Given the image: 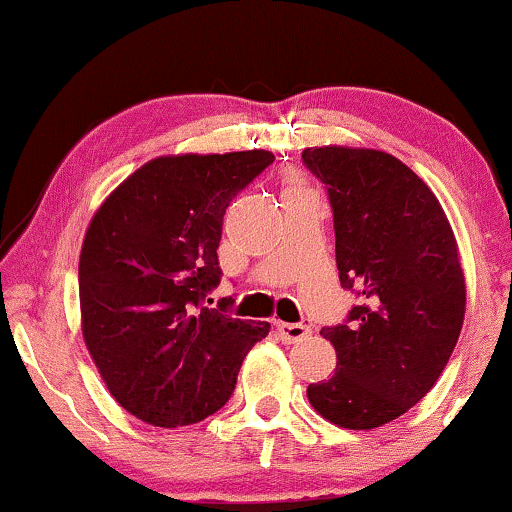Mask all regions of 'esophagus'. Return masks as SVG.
Instances as JSON below:
<instances>
[{
    "label": "esophagus",
    "instance_id": "esophagus-1",
    "mask_svg": "<svg viewBox=\"0 0 512 512\" xmlns=\"http://www.w3.org/2000/svg\"><path fill=\"white\" fill-rule=\"evenodd\" d=\"M278 334L285 343H299V341H304L306 336H311V327L308 325H285V322H278Z\"/></svg>",
    "mask_w": 512,
    "mask_h": 512
}]
</instances>
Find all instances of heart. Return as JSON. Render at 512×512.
Returning <instances> with one entry per match:
<instances>
[{"label": "heart", "instance_id": "1", "mask_svg": "<svg viewBox=\"0 0 512 512\" xmlns=\"http://www.w3.org/2000/svg\"><path fill=\"white\" fill-rule=\"evenodd\" d=\"M287 190H301V187L297 185V181H294V178H290V187H287Z\"/></svg>", "mask_w": 512, "mask_h": 512}]
</instances>
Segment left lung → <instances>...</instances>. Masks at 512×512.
<instances>
[{"mask_svg":"<svg viewBox=\"0 0 512 512\" xmlns=\"http://www.w3.org/2000/svg\"><path fill=\"white\" fill-rule=\"evenodd\" d=\"M327 185L336 266L355 290L348 325L322 327L336 371L308 385V401L336 427L376 429L427 394L455 350L466 283L448 215L429 185L390 153L306 148Z\"/></svg>","mask_w":512,"mask_h":512,"instance_id":"1","label":"left lung"}]
</instances>
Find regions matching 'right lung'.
I'll list each match as a JSON object with an SVG mask.
<instances>
[{
  "label": "right lung",
  "mask_w": 512,
  "mask_h": 512,
  "mask_svg": "<svg viewBox=\"0 0 512 512\" xmlns=\"http://www.w3.org/2000/svg\"><path fill=\"white\" fill-rule=\"evenodd\" d=\"M271 162L269 150L155 157L92 215L78 262L83 338L113 399L141 422L213 415L269 334V322L201 301L220 283L229 201Z\"/></svg>",
  "instance_id": "1"
}]
</instances>
